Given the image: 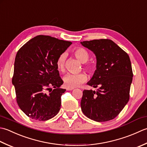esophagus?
Returning a JSON list of instances; mask_svg holds the SVG:
<instances>
[{
    "label": "esophagus",
    "instance_id": "obj_1",
    "mask_svg": "<svg viewBox=\"0 0 147 147\" xmlns=\"http://www.w3.org/2000/svg\"><path fill=\"white\" fill-rule=\"evenodd\" d=\"M67 89V91H71V90H73L74 88H67V89Z\"/></svg>",
    "mask_w": 147,
    "mask_h": 147
}]
</instances>
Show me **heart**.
I'll list each match as a JSON object with an SVG mask.
<instances>
[{
    "instance_id": "b5f03b06",
    "label": "heart",
    "mask_w": 147,
    "mask_h": 147,
    "mask_svg": "<svg viewBox=\"0 0 147 147\" xmlns=\"http://www.w3.org/2000/svg\"><path fill=\"white\" fill-rule=\"evenodd\" d=\"M74 54L77 59L84 63L88 61L89 58V55L88 52L82 47H77L74 50ZM65 60L66 55L65 53H62L58 56L56 60V67L57 69L60 72H64L65 70ZM84 69L88 71L89 74H93L96 71V67L93 64L87 63L84 66ZM88 77L84 73H80L78 74H68L63 78L65 85L67 88H74L75 87L79 86L82 83L86 81Z\"/></svg>"
}]
</instances>
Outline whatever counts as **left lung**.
Masks as SVG:
<instances>
[{
	"mask_svg": "<svg viewBox=\"0 0 147 147\" xmlns=\"http://www.w3.org/2000/svg\"><path fill=\"white\" fill-rule=\"evenodd\" d=\"M80 43L96 56V70L88 84L98 88L96 91L84 90L81 110L93 121H110L119 114L129 100L133 76L129 56L108 38Z\"/></svg>",
	"mask_w": 147,
	"mask_h": 147,
	"instance_id": "left-lung-1",
	"label": "left lung"
}]
</instances>
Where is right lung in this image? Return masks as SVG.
Masks as SVG:
<instances>
[{"label":"right lung","mask_w":147,"mask_h":147,"mask_svg":"<svg viewBox=\"0 0 147 147\" xmlns=\"http://www.w3.org/2000/svg\"><path fill=\"white\" fill-rule=\"evenodd\" d=\"M71 44L48 35H37L17 52L12 83L16 101L28 117L47 121L57 115L65 89L59 87L56 60Z\"/></svg>","instance_id":"obj_1"}]
</instances>
